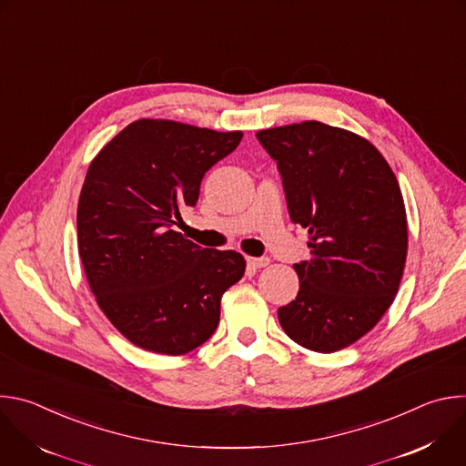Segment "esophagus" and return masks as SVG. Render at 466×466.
<instances>
[{
    "label": "esophagus",
    "instance_id": "34e87169",
    "mask_svg": "<svg viewBox=\"0 0 466 466\" xmlns=\"http://www.w3.org/2000/svg\"><path fill=\"white\" fill-rule=\"evenodd\" d=\"M247 263H248V268H252V269H261V268H268V265L271 263V259L269 258H254V256H247Z\"/></svg>",
    "mask_w": 466,
    "mask_h": 466
}]
</instances>
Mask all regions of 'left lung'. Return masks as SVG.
<instances>
[{"label": "left lung", "mask_w": 466, "mask_h": 466, "mask_svg": "<svg viewBox=\"0 0 466 466\" xmlns=\"http://www.w3.org/2000/svg\"><path fill=\"white\" fill-rule=\"evenodd\" d=\"M277 160L289 218L308 228L311 258L295 263L297 299L279 309L286 334L313 352H338L392 304L408 256L398 180L363 137L320 121L258 130Z\"/></svg>", "instance_id": "1"}]
</instances>
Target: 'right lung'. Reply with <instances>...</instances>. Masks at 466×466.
Returning a JSON list of instances; mask_svg holds the SVG:
<instances>
[{"instance_id": "add662e5", "label": "right lung", "mask_w": 466, "mask_h": 466, "mask_svg": "<svg viewBox=\"0 0 466 466\" xmlns=\"http://www.w3.org/2000/svg\"><path fill=\"white\" fill-rule=\"evenodd\" d=\"M243 138L171 119L127 125L90 162L77 207L79 256L101 311L144 350L182 356L212 338L236 250L201 248L173 227L205 173Z\"/></svg>"}]
</instances>
